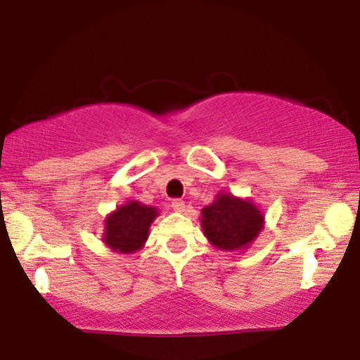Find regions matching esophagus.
<instances>
[{"mask_svg": "<svg viewBox=\"0 0 360 360\" xmlns=\"http://www.w3.org/2000/svg\"><path fill=\"white\" fill-rule=\"evenodd\" d=\"M171 206H172V210H174V212H179V213H183L186 210V205H184L183 200H172Z\"/></svg>", "mask_w": 360, "mask_h": 360, "instance_id": "34e87169", "label": "esophagus"}]
</instances>
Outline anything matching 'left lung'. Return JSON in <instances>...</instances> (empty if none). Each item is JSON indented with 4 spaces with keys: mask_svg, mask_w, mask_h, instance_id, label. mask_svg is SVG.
I'll return each mask as SVG.
<instances>
[{
    "mask_svg": "<svg viewBox=\"0 0 360 360\" xmlns=\"http://www.w3.org/2000/svg\"><path fill=\"white\" fill-rule=\"evenodd\" d=\"M201 229L217 249L242 250L264 229V214L250 200L218 193L217 200L201 210Z\"/></svg>",
    "mask_w": 360,
    "mask_h": 360,
    "instance_id": "8db88e82",
    "label": "left lung"
}]
</instances>
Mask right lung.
<instances>
[{"label": "right lung", "instance_id": "1", "mask_svg": "<svg viewBox=\"0 0 360 360\" xmlns=\"http://www.w3.org/2000/svg\"><path fill=\"white\" fill-rule=\"evenodd\" d=\"M157 214V208L139 201H128L127 205L118 206L106 217L103 242L120 254H134L146 243L148 229Z\"/></svg>", "mask_w": 360, "mask_h": 360}]
</instances>
